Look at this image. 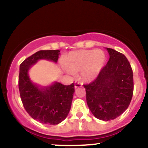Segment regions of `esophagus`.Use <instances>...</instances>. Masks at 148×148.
<instances>
[{"label": "esophagus", "instance_id": "obj_1", "mask_svg": "<svg viewBox=\"0 0 148 148\" xmlns=\"http://www.w3.org/2000/svg\"><path fill=\"white\" fill-rule=\"evenodd\" d=\"M81 86H82V84H80L79 82H75V84H74V88H75V89L79 88V87H81Z\"/></svg>", "mask_w": 148, "mask_h": 148}]
</instances>
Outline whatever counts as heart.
<instances>
[{"label": "heart", "mask_w": 148, "mask_h": 148, "mask_svg": "<svg viewBox=\"0 0 148 148\" xmlns=\"http://www.w3.org/2000/svg\"><path fill=\"white\" fill-rule=\"evenodd\" d=\"M65 71L73 75L80 71V79L84 82H91L99 76L106 62L102 50H80L71 51L64 57Z\"/></svg>", "instance_id": "heart-1"}]
</instances>
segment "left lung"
<instances>
[{"instance_id":"8db88e82","label":"left lung","mask_w":148,"mask_h":148,"mask_svg":"<svg viewBox=\"0 0 148 148\" xmlns=\"http://www.w3.org/2000/svg\"><path fill=\"white\" fill-rule=\"evenodd\" d=\"M108 62L96 80L84 85L86 102L96 118L110 121L117 118L127 109L133 92V73L125 56L106 48Z\"/></svg>"}]
</instances>
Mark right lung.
I'll list each match as a JSON object with an SVG mask.
<instances>
[{
    "label": "right lung",
    "mask_w": 148,
    "mask_h": 148,
    "mask_svg": "<svg viewBox=\"0 0 148 148\" xmlns=\"http://www.w3.org/2000/svg\"><path fill=\"white\" fill-rule=\"evenodd\" d=\"M59 54V50L39 51L20 65L18 88L23 107L33 119L42 124L58 125L66 118L71 109L74 85L66 86L58 82L38 84L31 79L28 71L39 60L56 64Z\"/></svg>",
    "instance_id": "1"
}]
</instances>
